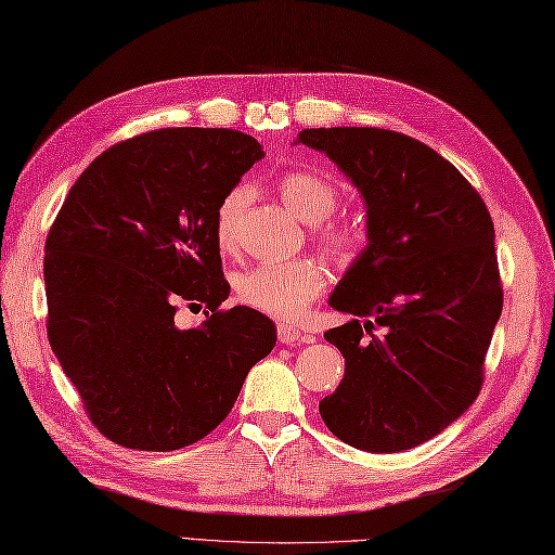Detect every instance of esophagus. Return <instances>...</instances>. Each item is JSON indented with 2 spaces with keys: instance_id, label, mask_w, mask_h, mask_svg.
Returning <instances> with one entry per match:
<instances>
[{
  "instance_id": "1",
  "label": "esophagus",
  "mask_w": 555,
  "mask_h": 555,
  "mask_svg": "<svg viewBox=\"0 0 555 555\" xmlns=\"http://www.w3.org/2000/svg\"><path fill=\"white\" fill-rule=\"evenodd\" d=\"M278 339L282 346H301L304 341V332L296 327V324L289 322H280L278 324Z\"/></svg>"
}]
</instances>
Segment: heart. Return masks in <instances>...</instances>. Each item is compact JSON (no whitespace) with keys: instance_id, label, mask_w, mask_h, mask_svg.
<instances>
[{"instance_id":"obj_1","label":"heart","mask_w":555,"mask_h":555,"mask_svg":"<svg viewBox=\"0 0 555 555\" xmlns=\"http://www.w3.org/2000/svg\"><path fill=\"white\" fill-rule=\"evenodd\" d=\"M278 193L301 221L313 223L320 245L334 256H344L358 245V228L346 219H330L339 207L341 191L327 176L310 169H294L278 179ZM249 191L235 185L216 211V242L223 251L237 245L240 219L247 209ZM330 282V273L318 259H292L242 270L233 287L240 304L282 322L299 320L313 306Z\"/></svg>"}]
</instances>
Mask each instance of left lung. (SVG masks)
<instances>
[{"label": "left lung", "instance_id": "8db88e82", "mask_svg": "<svg viewBox=\"0 0 555 555\" xmlns=\"http://www.w3.org/2000/svg\"><path fill=\"white\" fill-rule=\"evenodd\" d=\"M299 141L358 185L370 235L330 299L356 320L324 332L346 374L320 416L358 450H412L482 388L504 306L492 216L452 162L404 133L332 127Z\"/></svg>", "mask_w": 555, "mask_h": 555}]
</instances>
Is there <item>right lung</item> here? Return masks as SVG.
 Returning a JSON list of instances; mask_svg holds the SVG:
<instances>
[{"instance_id": "right-lung-1", "label": "right lung", "mask_w": 555, "mask_h": 555, "mask_svg": "<svg viewBox=\"0 0 555 555\" xmlns=\"http://www.w3.org/2000/svg\"><path fill=\"white\" fill-rule=\"evenodd\" d=\"M263 157L235 129L176 127L107 147L67 193L44 245L49 344L101 434L121 448L181 450L231 414L275 324L221 308L231 285L216 211ZM208 306L179 331V305Z\"/></svg>"}]
</instances>
